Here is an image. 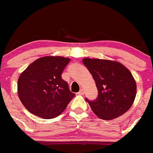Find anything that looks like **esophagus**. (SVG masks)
<instances>
[{
    "instance_id": "1",
    "label": "esophagus",
    "mask_w": 153,
    "mask_h": 153,
    "mask_svg": "<svg viewBox=\"0 0 153 153\" xmlns=\"http://www.w3.org/2000/svg\"><path fill=\"white\" fill-rule=\"evenodd\" d=\"M78 94H79V95H83V94H84V91H83V89H81V90H80V91L78 92Z\"/></svg>"
}]
</instances>
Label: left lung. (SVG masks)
Instances as JSON below:
<instances>
[{
  "label": "left lung",
  "mask_w": 153,
  "mask_h": 153,
  "mask_svg": "<svg viewBox=\"0 0 153 153\" xmlns=\"http://www.w3.org/2000/svg\"><path fill=\"white\" fill-rule=\"evenodd\" d=\"M82 63L96 82L98 97L86 99L97 117L111 120L131 107L136 96V82L131 71L119 62L104 59L83 58Z\"/></svg>",
  "instance_id": "1"
}]
</instances>
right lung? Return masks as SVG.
<instances>
[{
    "label": "right lung",
    "instance_id": "obj_1",
    "mask_svg": "<svg viewBox=\"0 0 153 153\" xmlns=\"http://www.w3.org/2000/svg\"><path fill=\"white\" fill-rule=\"evenodd\" d=\"M70 61L63 56H43L28 65L20 74L19 97L30 113L44 119H50L65 110L75 96L62 78V71Z\"/></svg>",
    "mask_w": 153,
    "mask_h": 153
}]
</instances>
